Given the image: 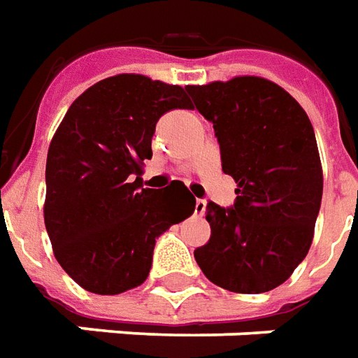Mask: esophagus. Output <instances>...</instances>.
Masks as SVG:
<instances>
[{
    "label": "esophagus",
    "instance_id": "34e87169",
    "mask_svg": "<svg viewBox=\"0 0 358 358\" xmlns=\"http://www.w3.org/2000/svg\"><path fill=\"white\" fill-rule=\"evenodd\" d=\"M194 212L199 215H202L206 212V200H196V204H194Z\"/></svg>",
    "mask_w": 358,
    "mask_h": 358
}]
</instances>
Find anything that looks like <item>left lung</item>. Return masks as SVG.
I'll return each mask as SVG.
<instances>
[{
	"instance_id": "1",
	"label": "left lung",
	"mask_w": 358,
	"mask_h": 358,
	"mask_svg": "<svg viewBox=\"0 0 358 358\" xmlns=\"http://www.w3.org/2000/svg\"><path fill=\"white\" fill-rule=\"evenodd\" d=\"M185 90L214 123L222 169L237 183L233 208L208 202L212 235L194 250L196 264L233 293L272 291L313 245L324 175L310 119L287 90L262 77Z\"/></svg>"
}]
</instances>
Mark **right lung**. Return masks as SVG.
Wrapping results in <instances>:
<instances>
[{"mask_svg": "<svg viewBox=\"0 0 358 358\" xmlns=\"http://www.w3.org/2000/svg\"><path fill=\"white\" fill-rule=\"evenodd\" d=\"M185 88L123 73L78 96L45 162L44 222L55 260L96 295H119L148 278L162 233L194 212L181 181L143 189L158 119L191 108Z\"/></svg>", "mask_w": 358, "mask_h": 358, "instance_id": "right-lung-1", "label": "right lung"}]
</instances>
